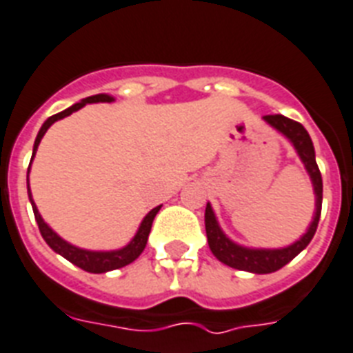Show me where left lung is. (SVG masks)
I'll return each mask as SVG.
<instances>
[{
    "label": "left lung",
    "mask_w": 353,
    "mask_h": 353,
    "mask_svg": "<svg viewBox=\"0 0 353 353\" xmlns=\"http://www.w3.org/2000/svg\"><path fill=\"white\" fill-rule=\"evenodd\" d=\"M263 119L270 127H274L277 132H281L283 136L290 139V143L299 154L301 161L305 163V168L312 179L314 192H316V214H314V221L310 223L305 236L301 237L299 241L292 243L290 246L272 248V250L270 248H246V246L237 245V243H234L225 236V232L221 230V226L217 223L216 214L212 210L210 203H206L205 228L212 254L225 265L232 266L236 270L252 272V274H272V272L279 270L285 265H288L299 252L305 250L317 230L321 217V205H323V177H321L319 167L316 163L314 143H312L306 128L301 123L288 119V117L281 116V114L263 116Z\"/></svg>",
    "instance_id": "left-lung-1"
}]
</instances>
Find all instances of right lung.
Listing matches in <instances>:
<instances>
[{
	"label": "right lung",
	"mask_w": 353,
	"mask_h": 353,
	"mask_svg": "<svg viewBox=\"0 0 353 353\" xmlns=\"http://www.w3.org/2000/svg\"><path fill=\"white\" fill-rule=\"evenodd\" d=\"M110 101H114V97L108 96V94H96V96L85 97L83 101L76 103V105H72V107H68L67 110H63L59 112V114H54V116L48 117L47 121L43 123V127L39 128V132H37L36 141H34L32 159L34 156H36L39 141H41L43 136H45V132L50 128L52 123H56L57 119H63V117L70 116L72 112L83 108L87 103H110ZM32 159H30V165H32ZM30 165H28V172H30ZM28 199H30V203H32L34 217H36L39 232H41L43 239L47 241V245L50 246L56 254L63 256L67 261H70L72 265L79 266V268H83L85 272H90V274H103V272L117 270V268H123V266L130 265L132 261H136L137 257L141 256V252L145 250V246H147L148 234H150V228H152V221H154V217H156V214L159 212V208H161V205H159L148 212L147 216H145V219L141 221V225H139V228H137L136 236L132 237V241L128 243L127 246H123V248H119V250L94 252V250H83V248H77V246L70 245V243H67L65 239H61V237L57 236L56 232H54L47 223L43 221L41 214H39L36 203H34L32 199V194H30V186H28Z\"/></svg>",
	"instance_id": "right-lung-1"
}]
</instances>
